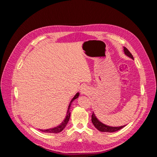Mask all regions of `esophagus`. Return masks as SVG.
Returning <instances> with one entry per match:
<instances>
[{
	"label": "esophagus",
	"mask_w": 157,
	"mask_h": 157,
	"mask_svg": "<svg viewBox=\"0 0 157 157\" xmlns=\"http://www.w3.org/2000/svg\"><path fill=\"white\" fill-rule=\"evenodd\" d=\"M80 92L82 94H86L88 92V88L86 86H82L80 89Z\"/></svg>",
	"instance_id": "1"
}]
</instances>
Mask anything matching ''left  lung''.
<instances>
[{
  "mask_svg": "<svg viewBox=\"0 0 157 157\" xmlns=\"http://www.w3.org/2000/svg\"><path fill=\"white\" fill-rule=\"evenodd\" d=\"M124 54L127 56L132 58V59H134V57H133L132 54L129 52V50L126 48V47H124ZM92 122L93 123L94 126L96 127L99 131L103 132H115L122 129V128H124L126 126L124 125V126H118V127H113V126H109L105 125V124H103L101 122H100L98 119L94 112L92 115Z\"/></svg>",
  "mask_w": 157,
  "mask_h": 157,
  "instance_id": "obj_1",
  "label": "left lung"
}]
</instances>
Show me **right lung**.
Instances as JSON below:
<instances>
[{"label": "right lung", "instance_id": "add662e5", "mask_svg": "<svg viewBox=\"0 0 157 157\" xmlns=\"http://www.w3.org/2000/svg\"><path fill=\"white\" fill-rule=\"evenodd\" d=\"M79 96V93L77 92V94H75V96H74V98L72 99V100L70 102V104L69 105V107H68V110H67V115H66L65 119L63 120V121L61 123V124L56 126L55 128H49V129H46V130H40L41 132H46V133H52V134H58V133H59L61 132V131H62L64 128H65L66 125L67 124V123L69 121V118H70V115H71V113L69 111V109H70V107L71 105V103H72V102L75 100V99H76L77 98H78V97Z\"/></svg>", "mask_w": 157, "mask_h": 157}]
</instances>
